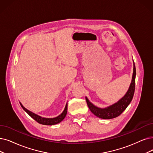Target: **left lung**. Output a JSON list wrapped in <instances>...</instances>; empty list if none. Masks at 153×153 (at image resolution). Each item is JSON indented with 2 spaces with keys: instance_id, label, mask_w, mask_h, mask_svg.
<instances>
[{
  "instance_id": "obj_1",
  "label": "left lung",
  "mask_w": 153,
  "mask_h": 153,
  "mask_svg": "<svg viewBox=\"0 0 153 153\" xmlns=\"http://www.w3.org/2000/svg\"><path fill=\"white\" fill-rule=\"evenodd\" d=\"M133 74L132 77V81L130 84L129 89H128L126 94L124 96L114 104L110 105L105 108H100L94 105L91 103L88 98L86 97L87 105L88 106L90 111L92 112L97 117L103 119H111L118 117L122 113H123L127 106L132 100V98L135 90V82H136V66L133 61Z\"/></svg>"
}]
</instances>
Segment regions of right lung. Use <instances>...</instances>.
Masks as SVG:
<instances>
[{
    "mask_svg": "<svg viewBox=\"0 0 153 153\" xmlns=\"http://www.w3.org/2000/svg\"><path fill=\"white\" fill-rule=\"evenodd\" d=\"M20 105L22 107V108L24 109V111L26 112L27 113V114L29 116H30V117H31L33 119H34L36 122H38V123L41 124L48 125V126L57 124L61 123V122H62L66 117V114H67V108H68V104H67V103H66L63 112L60 115H59L58 116H57V117H54V118H45V117H41V116H40V115L36 114L32 112L31 111H29V110H27V108H26L22 105V104L21 102H20Z\"/></svg>",
    "mask_w": 153,
    "mask_h": 153,
    "instance_id": "1",
    "label": "right lung"
}]
</instances>
